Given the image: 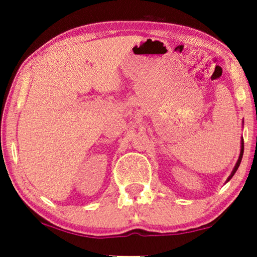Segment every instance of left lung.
Here are the masks:
<instances>
[{
    "label": "left lung",
    "instance_id": "8db88e82",
    "mask_svg": "<svg viewBox=\"0 0 257 257\" xmlns=\"http://www.w3.org/2000/svg\"><path fill=\"white\" fill-rule=\"evenodd\" d=\"M242 157H243V140H242V142H241V153H240V157H238V160H237V163H236V165H235L234 170H233V172H231V174L229 175V178H228V180H227V181H229L230 179L233 178V175L235 174V172L237 171V168H238V166H240V164H241Z\"/></svg>",
    "mask_w": 257,
    "mask_h": 257
}]
</instances>
